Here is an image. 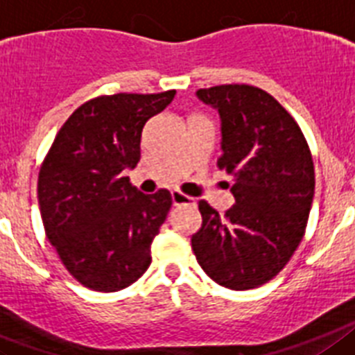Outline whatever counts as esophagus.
<instances>
[{
    "label": "esophagus",
    "instance_id": "esophagus-1",
    "mask_svg": "<svg viewBox=\"0 0 355 355\" xmlns=\"http://www.w3.org/2000/svg\"><path fill=\"white\" fill-rule=\"evenodd\" d=\"M171 202H173V205H196L195 198L182 195L180 191H171Z\"/></svg>",
    "mask_w": 355,
    "mask_h": 355
}]
</instances>
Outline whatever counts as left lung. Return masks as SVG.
<instances>
[{"mask_svg":"<svg viewBox=\"0 0 355 355\" xmlns=\"http://www.w3.org/2000/svg\"><path fill=\"white\" fill-rule=\"evenodd\" d=\"M221 118L218 168L232 177L236 205L220 216L200 200L191 246L216 284L245 291L266 284L300 245L314 196L309 144L291 114L248 84L196 91Z\"/></svg>","mask_w":355,"mask_h":355,"instance_id":"1","label":"left lung"}]
</instances>
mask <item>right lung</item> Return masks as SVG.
<instances>
[{"label": "right lung", "mask_w": 355, "mask_h": 355, "mask_svg": "<svg viewBox=\"0 0 355 355\" xmlns=\"http://www.w3.org/2000/svg\"><path fill=\"white\" fill-rule=\"evenodd\" d=\"M175 92H118L85 101L42 160L37 196L46 237L85 288L119 291L152 264V241L171 195L168 189L144 195L123 171L137 166L144 125Z\"/></svg>", "instance_id": "right-lung-1"}]
</instances>
